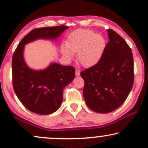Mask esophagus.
Segmentation results:
<instances>
[{
	"label": "esophagus",
	"mask_w": 148,
	"mask_h": 148,
	"mask_svg": "<svg viewBox=\"0 0 148 148\" xmlns=\"http://www.w3.org/2000/svg\"><path fill=\"white\" fill-rule=\"evenodd\" d=\"M75 75L77 76H79L80 75V71L79 69H76L75 70Z\"/></svg>",
	"instance_id": "1"
}]
</instances>
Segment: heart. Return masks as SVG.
<instances>
[{"mask_svg": "<svg viewBox=\"0 0 148 148\" xmlns=\"http://www.w3.org/2000/svg\"><path fill=\"white\" fill-rule=\"evenodd\" d=\"M106 41L104 36L87 29H77L67 36L66 44L61 46L62 54L71 59L77 52V59L82 65L89 67L96 64L104 54Z\"/></svg>", "mask_w": 148, "mask_h": 148, "instance_id": "1", "label": "heart"}]
</instances>
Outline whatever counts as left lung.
I'll list each match as a JSON object with an SVG mask.
<instances>
[{
	"instance_id": "left-lung-1",
	"label": "left lung",
	"mask_w": 148,
	"mask_h": 148,
	"mask_svg": "<svg viewBox=\"0 0 148 148\" xmlns=\"http://www.w3.org/2000/svg\"><path fill=\"white\" fill-rule=\"evenodd\" d=\"M109 42L100 60L81 71L83 94L91 110L108 113L126 100L134 82L132 50L116 32L108 29Z\"/></svg>"
}]
</instances>
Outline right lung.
I'll use <instances>...</instances> for the list:
<instances>
[{
    "label": "right lung",
    "mask_w": 148,
    "mask_h": 148,
    "mask_svg": "<svg viewBox=\"0 0 148 148\" xmlns=\"http://www.w3.org/2000/svg\"><path fill=\"white\" fill-rule=\"evenodd\" d=\"M69 26L36 28L29 32L18 44L12 58L13 86L17 98L27 110L38 114H52L62 101L65 87L75 77V69L52 63L44 71H33L24 62L25 44L38 38L55 39Z\"/></svg>",
    "instance_id": "add662e5"
}]
</instances>
